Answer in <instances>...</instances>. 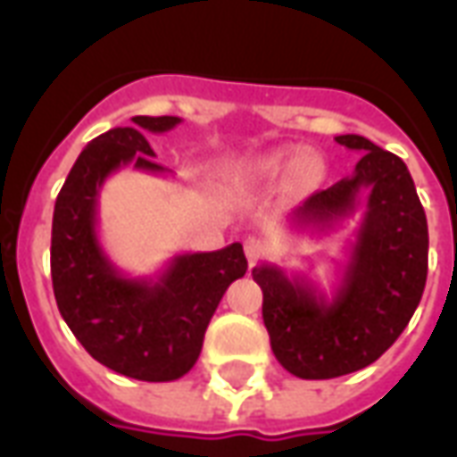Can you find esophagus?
<instances>
[{"label":"esophagus","mask_w":457,"mask_h":457,"mask_svg":"<svg viewBox=\"0 0 457 457\" xmlns=\"http://www.w3.org/2000/svg\"><path fill=\"white\" fill-rule=\"evenodd\" d=\"M264 252H267V245L257 237H247L245 239V254H247V262L254 267L259 259L264 257Z\"/></svg>","instance_id":"obj_1"}]
</instances>
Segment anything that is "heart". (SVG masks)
<instances>
[{
  "mask_svg": "<svg viewBox=\"0 0 457 457\" xmlns=\"http://www.w3.org/2000/svg\"><path fill=\"white\" fill-rule=\"evenodd\" d=\"M288 168L292 169L288 171L291 188L303 190L318 179L320 161L313 154H301V156H296L294 149L281 146V149H271L267 154H262V156H254L252 161H247L239 169V179L247 180V183H271V180L281 179Z\"/></svg>",
  "mask_w": 457,
  "mask_h": 457,
  "instance_id": "heart-1",
  "label": "heart"
}]
</instances>
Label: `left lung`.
<instances>
[{"instance_id":"8db88e82","label":"left lung","mask_w":457,"mask_h":457,"mask_svg":"<svg viewBox=\"0 0 457 457\" xmlns=\"http://www.w3.org/2000/svg\"><path fill=\"white\" fill-rule=\"evenodd\" d=\"M336 141L362 154L353 176L291 212L298 229L328 235L367 195L333 294H323L306 274L287 277L274 264L252 269L264 294L271 350L301 379H333L379 360L409 326L428 274V225L406 163L360 134Z\"/></svg>"}]
</instances>
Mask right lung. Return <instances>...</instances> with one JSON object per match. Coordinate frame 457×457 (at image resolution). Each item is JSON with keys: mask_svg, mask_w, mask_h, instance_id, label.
<instances>
[{"mask_svg": "<svg viewBox=\"0 0 457 457\" xmlns=\"http://www.w3.org/2000/svg\"><path fill=\"white\" fill-rule=\"evenodd\" d=\"M83 149L55 198L51 278L61 316L87 353L141 382H173L195 364L220 298L245 277L239 242L218 252L176 254L156 277H127L97 237L100 188L114 170L166 173L154 163L146 134H163L180 117H131Z\"/></svg>", "mask_w": 457, "mask_h": 457, "instance_id": "obj_1", "label": "right lung"}]
</instances>
